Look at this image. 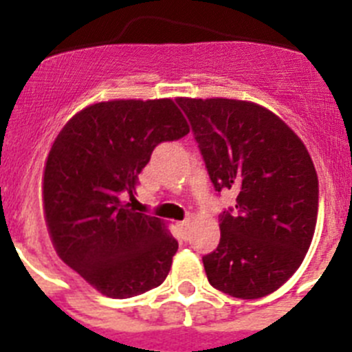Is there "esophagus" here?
I'll use <instances>...</instances> for the list:
<instances>
[{
	"instance_id": "esophagus-1",
	"label": "esophagus",
	"mask_w": 352,
	"mask_h": 352,
	"mask_svg": "<svg viewBox=\"0 0 352 352\" xmlns=\"http://www.w3.org/2000/svg\"><path fill=\"white\" fill-rule=\"evenodd\" d=\"M188 226H190V220L188 219L183 220V222H178V229L179 232H182L183 238H186V234H188Z\"/></svg>"
}]
</instances>
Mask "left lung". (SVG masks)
<instances>
[{
	"instance_id": "obj_1",
	"label": "left lung",
	"mask_w": 352,
	"mask_h": 352,
	"mask_svg": "<svg viewBox=\"0 0 352 352\" xmlns=\"http://www.w3.org/2000/svg\"><path fill=\"white\" fill-rule=\"evenodd\" d=\"M214 190L238 192L222 211L220 243L203 257L208 280L257 300L300 268L316 231L319 182L309 151L278 116L229 98H178Z\"/></svg>"
}]
</instances>
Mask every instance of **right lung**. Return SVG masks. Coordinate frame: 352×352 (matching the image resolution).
Returning <instances> with one entry per match:
<instances>
[{
	"label": "right lung",
	"instance_id": "right-lung-1",
	"mask_svg": "<svg viewBox=\"0 0 352 352\" xmlns=\"http://www.w3.org/2000/svg\"><path fill=\"white\" fill-rule=\"evenodd\" d=\"M190 132L170 98L89 105L63 126L43 173V210L58 256L109 298L166 280L178 250L160 219L138 213V176L160 142Z\"/></svg>",
	"mask_w": 352,
	"mask_h": 352
}]
</instances>
